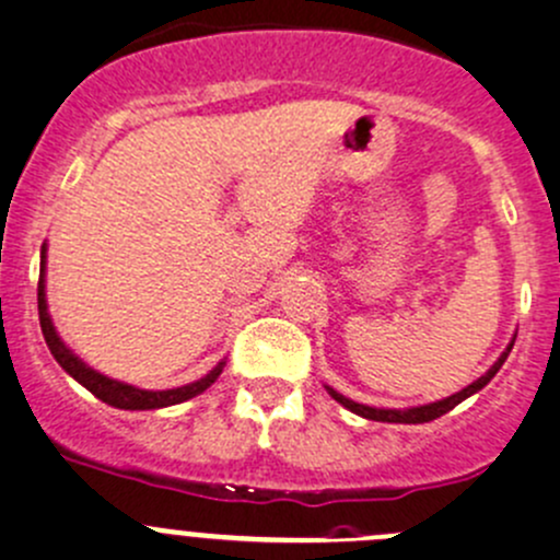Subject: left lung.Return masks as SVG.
<instances>
[{
  "label": "left lung",
  "mask_w": 560,
  "mask_h": 560,
  "mask_svg": "<svg viewBox=\"0 0 560 560\" xmlns=\"http://www.w3.org/2000/svg\"><path fill=\"white\" fill-rule=\"evenodd\" d=\"M512 347H514V341H512V345L506 347V352H503V355L498 358L495 363H492V366H490V372H487V374H481V377L476 380V383H470L468 388H463V390H459V394L448 396V399L432 401V405L410 407V410H380V407H366V405H358V401H352V399H347V396L336 394L334 388H328V394L334 396V399L339 401V405H345L347 410L358 412V416L369 418V421H388V424H427V421H435V418H441L443 412L454 410V407H457L459 401H463V399H468V396H474L476 390H481V388H485V385L490 383L492 377H495V374H498V369L503 366V361H506V358H509V352H512Z\"/></svg>",
  "instance_id": "8db88e82"
}]
</instances>
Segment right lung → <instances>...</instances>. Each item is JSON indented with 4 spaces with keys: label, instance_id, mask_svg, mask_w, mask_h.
I'll use <instances>...</instances> for the list:
<instances>
[{
    "label": "right lung",
    "instance_id": "obj_1",
    "mask_svg": "<svg viewBox=\"0 0 560 560\" xmlns=\"http://www.w3.org/2000/svg\"><path fill=\"white\" fill-rule=\"evenodd\" d=\"M43 265H46V248H43ZM37 314H40L43 339H46L48 350H51V355L57 358L59 366H62L65 372L70 374V377L79 380V383L84 385V388L90 390V394H95L97 399L106 401V405L119 407V410H155V407L180 405V401L191 399V396L202 394L205 388H210V385L215 383V377H219V374H221V369H224V363H219V366H215L210 374H205L202 380H197V383L183 385V388H172V390H142V388H133V385L119 383V380L103 377L101 372H95V369L86 366L84 361H79V358H75L73 352H70L68 347L62 345V339H59L57 330H54L51 317H48L46 284H43V279L37 281Z\"/></svg>",
    "mask_w": 560,
    "mask_h": 560
}]
</instances>
